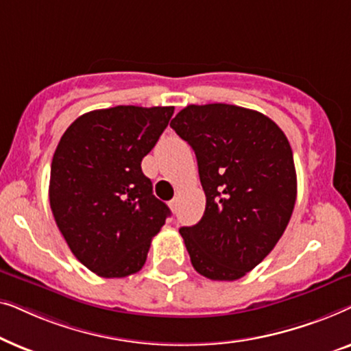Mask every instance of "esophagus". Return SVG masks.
Wrapping results in <instances>:
<instances>
[{
  "label": "esophagus",
  "instance_id": "obj_1",
  "mask_svg": "<svg viewBox=\"0 0 351 351\" xmlns=\"http://www.w3.org/2000/svg\"><path fill=\"white\" fill-rule=\"evenodd\" d=\"M169 208L172 209V213H176V210H177V199H171L169 201Z\"/></svg>",
  "mask_w": 351,
  "mask_h": 351
}]
</instances>
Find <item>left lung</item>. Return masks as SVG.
<instances>
[{
  "label": "left lung",
  "mask_w": 351,
  "mask_h": 351,
  "mask_svg": "<svg viewBox=\"0 0 351 351\" xmlns=\"http://www.w3.org/2000/svg\"><path fill=\"white\" fill-rule=\"evenodd\" d=\"M171 128L195 150L206 195L199 222L179 230L191 265L209 280H239L271 252L294 210L289 141L265 114L228 104L189 105Z\"/></svg>",
  "instance_id": "obj_1"
}]
</instances>
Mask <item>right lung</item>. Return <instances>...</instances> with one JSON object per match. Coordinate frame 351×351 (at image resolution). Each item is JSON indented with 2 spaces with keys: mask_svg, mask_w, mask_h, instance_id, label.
I'll list each match as a JSON object with an SVG mask.
<instances>
[{
  "mask_svg": "<svg viewBox=\"0 0 351 351\" xmlns=\"http://www.w3.org/2000/svg\"><path fill=\"white\" fill-rule=\"evenodd\" d=\"M174 107L118 105L70 124L51 165L49 203L73 256L102 278L137 273L169 217L141 162Z\"/></svg>",
  "mask_w": 351,
  "mask_h": 351,
  "instance_id": "add662e5",
  "label": "right lung"
}]
</instances>
